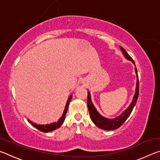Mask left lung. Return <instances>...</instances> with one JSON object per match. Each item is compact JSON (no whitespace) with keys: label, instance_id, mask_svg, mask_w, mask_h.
<instances>
[{"label":"left lung","instance_id":"left-lung-1","mask_svg":"<svg viewBox=\"0 0 160 160\" xmlns=\"http://www.w3.org/2000/svg\"><path fill=\"white\" fill-rule=\"evenodd\" d=\"M121 49L122 51L124 56H126V58H128V60L131 61L132 63L135 64L134 61L132 60V58L128 55V53L126 52V51L124 48L121 47ZM135 72L137 74V85H136V91H135V94L133 97V100L131 103V104L130 105L129 107L127 109L125 112L122 113V114H121L118 117L113 119H108L104 117H103L99 113L97 112V109L94 108V105L91 102L90 99V92H88V107L89 110V113H90V117L92 121H93V123L95 125L99 127V128L103 130H107V131H112V130H115L118 128L119 127L123 125V123L125 122L126 120L128 118V116L131 114L133 107H135V104L137 102V99L138 98L139 96V79H138V70L136 67H135Z\"/></svg>","mask_w":160,"mask_h":160}]
</instances>
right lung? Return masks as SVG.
<instances>
[{"label": "right lung", "mask_w": 160, "mask_h": 160, "mask_svg": "<svg viewBox=\"0 0 160 160\" xmlns=\"http://www.w3.org/2000/svg\"><path fill=\"white\" fill-rule=\"evenodd\" d=\"M71 98H72V95H70L68 100V102H67L66 106V107H65V110L63 112V115H62L61 118L59 119L57 122H54V123H52L51 124H47V125H38V124L32 122V121L29 120L28 121L30 123H32V125L34 127H35V128H37L39 131H42V132H50V131H54V130H56V128H59V127H60L62 124H63V121L65 120V118H66V113L68 111V108L69 103H70V99H71Z\"/></svg>", "instance_id": "1"}]
</instances>
